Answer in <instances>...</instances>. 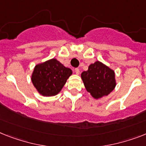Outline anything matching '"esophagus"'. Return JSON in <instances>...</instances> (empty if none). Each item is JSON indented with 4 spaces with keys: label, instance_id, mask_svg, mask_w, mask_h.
I'll list each match as a JSON object with an SVG mask.
<instances>
[{
    "label": "esophagus",
    "instance_id": "obj_1",
    "mask_svg": "<svg viewBox=\"0 0 146 146\" xmlns=\"http://www.w3.org/2000/svg\"><path fill=\"white\" fill-rule=\"evenodd\" d=\"M74 73H75L76 74H80V70H79V68H75L74 69Z\"/></svg>",
    "mask_w": 146,
    "mask_h": 146
}]
</instances>
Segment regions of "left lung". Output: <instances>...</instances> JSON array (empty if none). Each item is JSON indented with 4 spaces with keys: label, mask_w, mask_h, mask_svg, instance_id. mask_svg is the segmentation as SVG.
Masks as SVG:
<instances>
[{
    "label": "left lung",
    "mask_w": 146,
    "mask_h": 146,
    "mask_svg": "<svg viewBox=\"0 0 146 146\" xmlns=\"http://www.w3.org/2000/svg\"><path fill=\"white\" fill-rule=\"evenodd\" d=\"M81 78L86 91L96 99L109 95L116 85L114 71L99 61L90 65Z\"/></svg>",
    "instance_id": "left-lung-1"
}]
</instances>
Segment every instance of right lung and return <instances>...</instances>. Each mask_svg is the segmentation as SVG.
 <instances>
[{"instance_id":"obj_1","label":"right lung","mask_w":146,"mask_h":146,"mask_svg":"<svg viewBox=\"0 0 146 146\" xmlns=\"http://www.w3.org/2000/svg\"><path fill=\"white\" fill-rule=\"evenodd\" d=\"M72 71L56 59L35 66L31 80L38 92L43 96H54L61 91Z\"/></svg>"}]
</instances>
